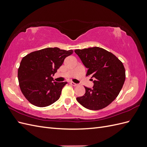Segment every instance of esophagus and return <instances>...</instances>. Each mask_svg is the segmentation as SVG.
<instances>
[{"instance_id": "34e87169", "label": "esophagus", "mask_w": 147, "mask_h": 147, "mask_svg": "<svg viewBox=\"0 0 147 147\" xmlns=\"http://www.w3.org/2000/svg\"><path fill=\"white\" fill-rule=\"evenodd\" d=\"M70 83L71 84H72V86H78V84H77V83H75L72 82H71Z\"/></svg>"}]
</instances>
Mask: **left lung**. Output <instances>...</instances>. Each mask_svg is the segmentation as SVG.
I'll return each instance as SVG.
<instances>
[{"label": "left lung", "mask_w": 147, "mask_h": 147, "mask_svg": "<svg viewBox=\"0 0 147 147\" xmlns=\"http://www.w3.org/2000/svg\"><path fill=\"white\" fill-rule=\"evenodd\" d=\"M74 51L88 69L86 75H91L94 83L92 88L84 86L85 94L77 97V101L89 110L106 107L116 99L125 81L122 62L112 53L97 47Z\"/></svg>", "instance_id": "8db88e82"}]
</instances>
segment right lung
Here are the masks:
<instances>
[{"mask_svg":"<svg viewBox=\"0 0 147 147\" xmlns=\"http://www.w3.org/2000/svg\"><path fill=\"white\" fill-rule=\"evenodd\" d=\"M74 51L47 48L29 53L22 59L18 71L21 91L32 105L44 107L60 97L67 82H56L53 76L66 57Z\"/></svg>","mask_w":147,"mask_h":147,"instance_id":"obj_1","label":"right lung"}]
</instances>
